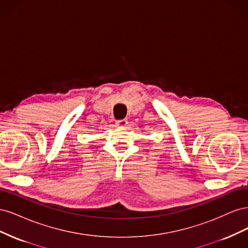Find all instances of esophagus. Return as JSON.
I'll return each instance as SVG.
<instances>
[{"mask_svg":"<svg viewBox=\"0 0 248 248\" xmlns=\"http://www.w3.org/2000/svg\"><path fill=\"white\" fill-rule=\"evenodd\" d=\"M127 124H128V121L125 119H122V120H117L116 121V125L119 126V127H125L127 126Z\"/></svg>","mask_w":248,"mask_h":248,"instance_id":"1","label":"esophagus"}]
</instances>
